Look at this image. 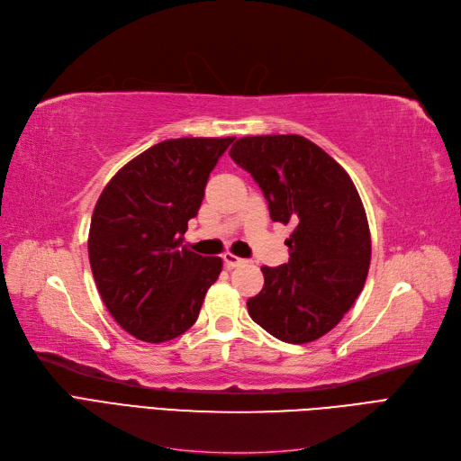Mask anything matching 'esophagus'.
<instances>
[{"label":"esophagus","mask_w":461,"mask_h":461,"mask_svg":"<svg viewBox=\"0 0 461 461\" xmlns=\"http://www.w3.org/2000/svg\"><path fill=\"white\" fill-rule=\"evenodd\" d=\"M223 261H225V265H227L229 268L240 267V265H244V263H246V259L234 256V253H230V251H225V253H223Z\"/></svg>","instance_id":"34e87169"}]
</instances>
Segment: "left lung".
<instances>
[{"mask_svg": "<svg viewBox=\"0 0 461 461\" xmlns=\"http://www.w3.org/2000/svg\"><path fill=\"white\" fill-rule=\"evenodd\" d=\"M251 173L271 219L294 225L290 259L263 267V290L248 312L285 343H309L336 328L368 276L372 242L366 212L347 171L301 135L238 139L229 150Z\"/></svg>", "mask_w": 461, "mask_h": 461, "instance_id": "obj_1", "label": "left lung"}]
</instances>
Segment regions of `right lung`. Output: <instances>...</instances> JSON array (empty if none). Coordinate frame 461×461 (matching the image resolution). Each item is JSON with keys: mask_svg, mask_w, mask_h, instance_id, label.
Returning a JSON list of instances; mask_svg holds the SVG:
<instances>
[{"mask_svg": "<svg viewBox=\"0 0 461 461\" xmlns=\"http://www.w3.org/2000/svg\"><path fill=\"white\" fill-rule=\"evenodd\" d=\"M234 137L162 140L110 179L91 217L89 263L113 319L131 336L164 343L198 319L223 261L183 244L203 188Z\"/></svg>", "mask_w": 461, "mask_h": 461, "instance_id": "obj_1", "label": "right lung"}]
</instances>
